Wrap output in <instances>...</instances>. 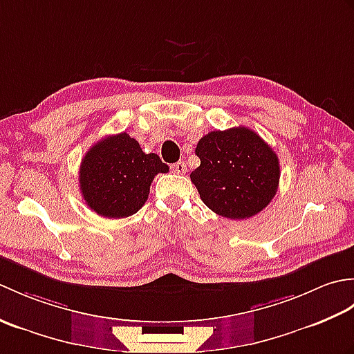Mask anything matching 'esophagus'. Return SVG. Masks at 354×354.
<instances>
[{"instance_id": "34e87169", "label": "esophagus", "mask_w": 354, "mask_h": 354, "mask_svg": "<svg viewBox=\"0 0 354 354\" xmlns=\"http://www.w3.org/2000/svg\"><path fill=\"white\" fill-rule=\"evenodd\" d=\"M171 170L175 171V173H178V175H183V173L187 171V165L183 161H178V162H175V164L171 165Z\"/></svg>"}]
</instances>
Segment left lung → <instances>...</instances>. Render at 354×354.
I'll return each mask as SVG.
<instances>
[{"label": "left lung", "instance_id": "left-lung-1", "mask_svg": "<svg viewBox=\"0 0 354 354\" xmlns=\"http://www.w3.org/2000/svg\"><path fill=\"white\" fill-rule=\"evenodd\" d=\"M201 165L192 171L204 204L227 219H248L275 196L278 156L259 133L245 126L204 135L196 146Z\"/></svg>", "mask_w": 354, "mask_h": 354}]
</instances>
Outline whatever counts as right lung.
I'll return each mask as SVG.
<instances>
[{
    "instance_id": "1",
    "label": "right lung",
    "mask_w": 354,
    "mask_h": 354,
    "mask_svg": "<svg viewBox=\"0 0 354 354\" xmlns=\"http://www.w3.org/2000/svg\"><path fill=\"white\" fill-rule=\"evenodd\" d=\"M156 153H145L138 141L122 132L88 150L79 170L82 198L102 217L122 219L145 205L158 173H167Z\"/></svg>"
}]
</instances>
